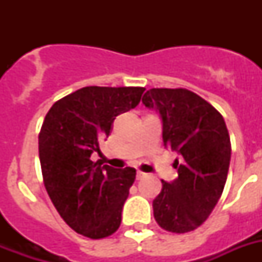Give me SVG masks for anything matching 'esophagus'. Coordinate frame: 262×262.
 <instances>
[{"mask_svg": "<svg viewBox=\"0 0 262 262\" xmlns=\"http://www.w3.org/2000/svg\"><path fill=\"white\" fill-rule=\"evenodd\" d=\"M145 172H143V171H137V174H136V177H137V179H143L144 177H145Z\"/></svg>", "mask_w": 262, "mask_h": 262, "instance_id": "1", "label": "esophagus"}]
</instances>
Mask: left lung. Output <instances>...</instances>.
Listing matches in <instances>:
<instances>
[{"instance_id": "obj_1", "label": "left lung", "mask_w": 262, "mask_h": 262, "mask_svg": "<svg viewBox=\"0 0 262 262\" xmlns=\"http://www.w3.org/2000/svg\"><path fill=\"white\" fill-rule=\"evenodd\" d=\"M143 103L159 113L164 147L179 155L178 178L162 181L152 203L155 220L166 231H193L211 215L227 181L231 143L226 122L211 103L185 88H152Z\"/></svg>"}]
</instances>
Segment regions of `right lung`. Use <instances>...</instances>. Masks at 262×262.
I'll return each mask as SVG.
<instances>
[{
  "label": "right lung",
  "instance_id": "obj_1",
  "mask_svg": "<svg viewBox=\"0 0 262 262\" xmlns=\"http://www.w3.org/2000/svg\"><path fill=\"white\" fill-rule=\"evenodd\" d=\"M143 87H84L59 99L39 133L43 182L55 209L77 234L100 239L114 234L136 170L92 162L117 115L135 108Z\"/></svg>",
  "mask_w": 262,
  "mask_h": 262
}]
</instances>
